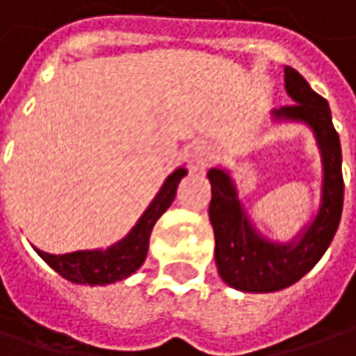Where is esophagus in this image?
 <instances>
[{"mask_svg":"<svg viewBox=\"0 0 356 356\" xmlns=\"http://www.w3.org/2000/svg\"><path fill=\"white\" fill-rule=\"evenodd\" d=\"M208 161H211L210 148H200V150L195 152V165L204 167V165H208Z\"/></svg>","mask_w":356,"mask_h":356,"instance_id":"34e87169","label":"esophagus"}]
</instances>
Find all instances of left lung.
Here are the masks:
<instances>
[{
	"mask_svg": "<svg viewBox=\"0 0 356 356\" xmlns=\"http://www.w3.org/2000/svg\"><path fill=\"white\" fill-rule=\"evenodd\" d=\"M285 89L296 102L275 112V118L300 120L312 126L322 152V206L306 232L289 244H273L259 236L236 197L234 183L222 169H211L210 222L216 238V267L222 281L241 291H279L304 275L330 246L342 213L344 181L339 132L328 102L318 95L291 67H285Z\"/></svg>",
	"mask_w": 356,
	"mask_h": 356,
	"instance_id": "obj_1",
	"label": "left lung"
}]
</instances>
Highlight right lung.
<instances>
[{
  "label": "right lung",
  "mask_w": 356,
  "mask_h": 356,
  "mask_svg": "<svg viewBox=\"0 0 356 356\" xmlns=\"http://www.w3.org/2000/svg\"><path fill=\"white\" fill-rule=\"evenodd\" d=\"M187 171L179 167L163 183L161 191L148 206V210L140 216L138 224L130 230L126 238L113 244L106 250H77L69 254H49L36 250L50 267L71 283L79 285H106L113 281H122L132 275L146 259L148 252V238L156 224V220L167 211V208L175 200L179 181Z\"/></svg>",
  "instance_id": "1"
}]
</instances>
